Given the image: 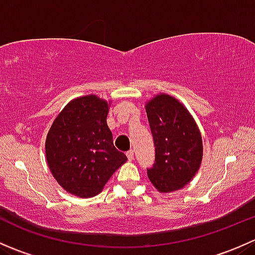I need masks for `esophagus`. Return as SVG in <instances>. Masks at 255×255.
Returning a JSON list of instances; mask_svg holds the SVG:
<instances>
[{"mask_svg":"<svg viewBox=\"0 0 255 255\" xmlns=\"http://www.w3.org/2000/svg\"><path fill=\"white\" fill-rule=\"evenodd\" d=\"M126 155H127L128 160H133V158H134V151L133 150L127 151V153H126Z\"/></svg>","mask_w":255,"mask_h":255,"instance_id":"1","label":"esophagus"}]
</instances>
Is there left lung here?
<instances>
[{"label":"left lung","mask_w":255,"mask_h":255,"mask_svg":"<svg viewBox=\"0 0 255 255\" xmlns=\"http://www.w3.org/2000/svg\"><path fill=\"white\" fill-rule=\"evenodd\" d=\"M155 145V163L146 169L159 192H173L189 184L202 160V138L196 122L175 97L156 95L146 104Z\"/></svg>","instance_id":"left-lung-1"}]
</instances>
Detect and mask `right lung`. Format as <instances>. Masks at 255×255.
<instances>
[{
    "label": "right lung",
    "instance_id": "1",
    "mask_svg": "<svg viewBox=\"0 0 255 255\" xmlns=\"http://www.w3.org/2000/svg\"><path fill=\"white\" fill-rule=\"evenodd\" d=\"M110 104L96 95L74 99L58 115L45 140L48 166L64 190L79 197L100 194L127 156L113 145Z\"/></svg>",
    "mask_w": 255,
    "mask_h": 255
}]
</instances>
